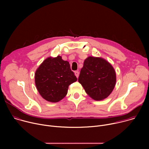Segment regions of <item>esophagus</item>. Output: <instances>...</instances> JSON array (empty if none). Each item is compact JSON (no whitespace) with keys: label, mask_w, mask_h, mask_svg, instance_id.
Here are the masks:
<instances>
[{"label":"esophagus","mask_w":149,"mask_h":149,"mask_svg":"<svg viewBox=\"0 0 149 149\" xmlns=\"http://www.w3.org/2000/svg\"><path fill=\"white\" fill-rule=\"evenodd\" d=\"M75 76L77 77V78H78V76H79V72L78 71H75Z\"/></svg>","instance_id":"esophagus-1"}]
</instances>
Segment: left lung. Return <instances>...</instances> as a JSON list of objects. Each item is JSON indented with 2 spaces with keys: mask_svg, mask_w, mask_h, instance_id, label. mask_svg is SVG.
I'll return each instance as SVG.
<instances>
[{
  "mask_svg": "<svg viewBox=\"0 0 149 149\" xmlns=\"http://www.w3.org/2000/svg\"><path fill=\"white\" fill-rule=\"evenodd\" d=\"M78 82L91 98L100 101L108 97L114 90L116 74L107 60L88 56L84 62Z\"/></svg>",
  "mask_w": 149,
  "mask_h": 149,
  "instance_id": "left-lung-1",
  "label": "left lung"
}]
</instances>
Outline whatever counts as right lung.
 I'll return each mask as SVG.
<instances>
[{
	"label": "right lung",
	"mask_w": 149,
	"mask_h": 149,
	"mask_svg": "<svg viewBox=\"0 0 149 149\" xmlns=\"http://www.w3.org/2000/svg\"><path fill=\"white\" fill-rule=\"evenodd\" d=\"M77 80L69 62L63 61L61 56L45 59L35 74V82L39 94L51 102H57L64 98L70 85Z\"/></svg>",
	"instance_id": "right-lung-1"
}]
</instances>
